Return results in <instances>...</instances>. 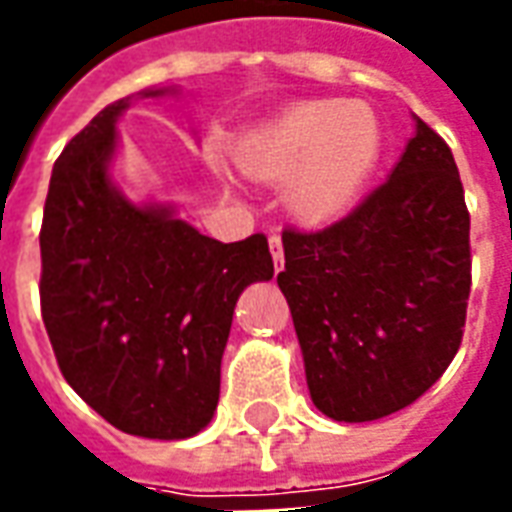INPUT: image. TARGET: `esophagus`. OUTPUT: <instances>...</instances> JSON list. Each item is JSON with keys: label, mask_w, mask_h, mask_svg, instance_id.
<instances>
[{"label": "esophagus", "mask_w": 512, "mask_h": 512, "mask_svg": "<svg viewBox=\"0 0 512 512\" xmlns=\"http://www.w3.org/2000/svg\"><path fill=\"white\" fill-rule=\"evenodd\" d=\"M268 249H271V257H274V268H282V263H285V252H282V238L279 235H271L268 238Z\"/></svg>", "instance_id": "obj_1"}]
</instances>
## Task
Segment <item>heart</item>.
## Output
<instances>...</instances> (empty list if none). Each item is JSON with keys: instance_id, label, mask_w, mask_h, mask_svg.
<instances>
[{"instance_id": "obj_1", "label": "heart", "mask_w": 512, "mask_h": 512, "mask_svg": "<svg viewBox=\"0 0 512 512\" xmlns=\"http://www.w3.org/2000/svg\"><path fill=\"white\" fill-rule=\"evenodd\" d=\"M381 158L378 117L362 104L304 101L238 142L235 164L263 183L288 180V211L329 224L356 205Z\"/></svg>"}]
</instances>
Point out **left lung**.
Returning <instances> with one entry per match:
<instances>
[{
    "label": "left lung",
    "instance_id": "1",
    "mask_svg": "<svg viewBox=\"0 0 512 512\" xmlns=\"http://www.w3.org/2000/svg\"><path fill=\"white\" fill-rule=\"evenodd\" d=\"M279 290L312 403L337 422L411 406L458 354L472 290L469 211L450 145L417 117L389 180L318 233L285 230Z\"/></svg>",
    "mask_w": 512,
    "mask_h": 512
}]
</instances>
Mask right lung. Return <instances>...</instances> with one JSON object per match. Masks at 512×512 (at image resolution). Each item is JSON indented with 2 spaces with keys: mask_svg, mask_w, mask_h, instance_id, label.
<instances>
[{
  "mask_svg": "<svg viewBox=\"0 0 512 512\" xmlns=\"http://www.w3.org/2000/svg\"><path fill=\"white\" fill-rule=\"evenodd\" d=\"M128 104L101 109L51 169L40 312L62 376L87 406L131 436L189 439L219 403L235 301L274 277V260L263 233L222 244L169 205L120 194L109 164Z\"/></svg>",
  "mask_w": 512,
  "mask_h": 512,
  "instance_id": "1",
  "label": "right lung"
}]
</instances>
